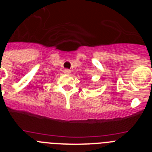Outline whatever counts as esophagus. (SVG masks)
Masks as SVG:
<instances>
[{
    "instance_id": "34e87169",
    "label": "esophagus",
    "mask_w": 152,
    "mask_h": 152,
    "mask_svg": "<svg viewBox=\"0 0 152 152\" xmlns=\"http://www.w3.org/2000/svg\"><path fill=\"white\" fill-rule=\"evenodd\" d=\"M64 73L65 74V75H70V74H71V70L65 69L64 71Z\"/></svg>"
}]
</instances>
